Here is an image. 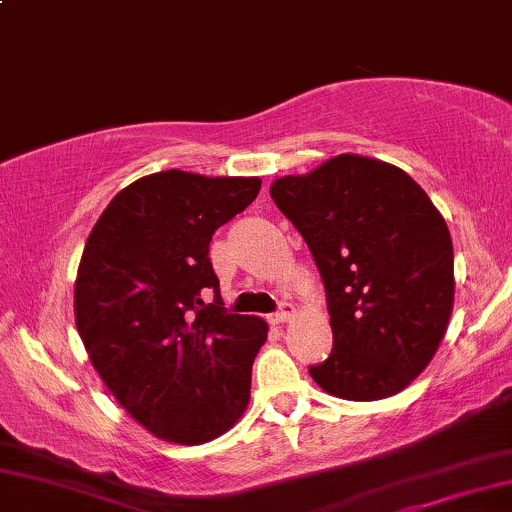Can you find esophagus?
I'll list each match as a JSON object with an SVG mask.
<instances>
[{"label": "esophagus", "instance_id": "34e87169", "mask_svg": "<svg viewBox=\"0 0 512 512\" xmlns=\"http://www.w3.org/2000/svg\"><path fill=\"white\" fill-rule=\"evenodd\" d=\"M292 315H294V306L285 301V304H282L273 315H270V323H275V325L289 323V320H292Z\"/></svg>", "mask_w": 512, "mask_h": 512}]
</instances>
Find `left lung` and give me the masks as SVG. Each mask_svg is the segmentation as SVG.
I'll use <instances>...</instances> for the list:
<instances>
[{"mask_svg":"<svg viewBox=\"0 0 512 512\" xmlns=\"http://www.w3.org/2000/svg\"><path fill=\"white\" fill-rule=\"evenodd\" d=\"M323 277L332 353L308 372L327 394L377 401L406 389L437 353L453 311V244L418 182L342 154L273 182Z\"/></svg>","mask_w":512,"mask_h":512,"instance_id":"obj_1","label":"left lung"}]
</instances>
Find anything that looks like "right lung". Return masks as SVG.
Here are the masks:
<instances>
[{
	"mask_svg": "<svg viewBox=\"0 0 512 512\" xmlns=\"http://www.w3.org/2000/svg\"><path fill=\"white\" fill-rule=\"evenodd\" d=\"M258 189V178L161 170L121 189L87 237L75 325L94 370L154 437L204 444L249 403L268 325L225 311L208 244Z\"/></svg>",
	"mask_w": 512,
	"mask_h": 512,
	"instance_id": "right-lung-1",
	"label": "right lung"
}]
</instances>
